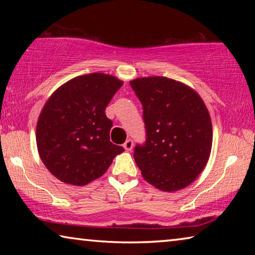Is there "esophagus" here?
Here are the masks:
<instances>
[{
	"label": "esophagus",
	"mask_w": 255,
	"mask_h": 255,
	"mask_svg": "<svg viewBox=\"0 0 255 255\" xmlns=\"http://www.w3.org/2000/svg\"><path fill=\"white\" fill-rule=\"evenodd\" d=\"M132 146H133V141L131 139H127L126 141H125V144H124L125 149H127V150H131L132 149Z\"/></svg>",
	"instance_id": "esophagus-1"
}]
</instances>
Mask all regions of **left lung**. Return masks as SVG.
Returning a JSON list of instances; mask_svg holds the SVG:
<instances>
[{
  "instance_id": "left-lung-1",
  "label": "left lung",
  "mask_w": 255,
  "mask_h": 255,
  "mask_svg": "<svg viewBox=\"0 0 255 255\" xmlns=\"http://www.w3.org/2000/svg\"><path fill=\"white\" fill-rule=\"evenodd\" d=\"M143 106L146 139L133 158L143 178L163 191H176L196 180L208 162L213 128L201 98L163 76L130 82Z\"/></svg>"
}]
</instances>
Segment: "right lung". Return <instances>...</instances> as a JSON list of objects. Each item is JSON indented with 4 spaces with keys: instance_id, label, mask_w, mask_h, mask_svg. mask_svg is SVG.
<instances>
[{
    "instance_id": "add662e5",
    "label": "right lung",
    "mask_w": 255,
    "mask_h": 255,
    "mask_svg": "<svg viewBox=\"0 0 255 255\" xmlns=\"http://www.w3.org/2000/svg\"><path fill=\"white\" fill-rule=\"evenodd\" d=\"M123 82L102 73L75 77L53 93L37 123L41 161L62 182L85 185L106 173L124 152L110 141L106 108Z\"/></svg>"
}]
</instances>
